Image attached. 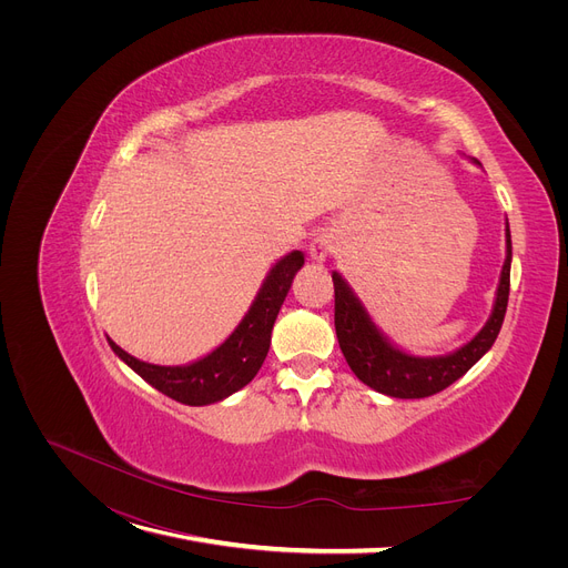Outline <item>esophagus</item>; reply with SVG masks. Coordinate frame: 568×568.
<instances>
[{
    "instance_id": "34e87169",
    "label": "esophagus",
    "mask_w": 568,
    "mask_h": 568,
    "mask_svg": "<svg viewBox=\"0 0 568 568\" xmlns=\"http://www.w3.org/2000/svg\"><path fill=\"white\" fill-rule=\"evenodd\" d=\"M334 234L332 232H320V234H315L313 236V242H311V248H308V253H311V260H315V262H324L326 257H329L332 253H334Z\"/></svg>"
}]
</instances>
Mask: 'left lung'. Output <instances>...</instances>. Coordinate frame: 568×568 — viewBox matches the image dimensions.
<instances>
[{"label":"left lung","instance_id":"left-lung-1","mask_svg":"<svg viewBox=\"0 0 568 568\" xmlns=\"http://www.w3.org/2000/svg\"><path fill=\"white\" fill-rule=\"evenodd\" d=\"M479 163V161H474ZM336 311L334 324L338 345L352 373L371 389L392 398H428L463 377L493 347L509 304L511 287V232L506 223V260L497 287L493 315L467 345L446 356H412L386 341L371 322L366 308L349 285L334 272Z\"/></svg>","mask_w":568,"mask_h":568}]
</instances>
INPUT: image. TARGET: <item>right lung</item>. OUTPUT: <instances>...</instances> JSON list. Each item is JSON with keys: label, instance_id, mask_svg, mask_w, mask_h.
I'll list each match as a JSON object with an SVG mask.
<instances>
[{"label": "right lung", "instance_id": "add662e5", "mask_svg": "<svg viewBox=\"0 0 568 568\" xmlns=\"http://www.w3.org/2000/svg\"><path fill=\"white\" fill-rule=\"evenodd\" d=\"M304 266V253L292 251L278 260L272 272L266 274L255 302L251 304L246 317L239 322L232 336L219 345L204 359L189 366H154L135 359L116 343H110L112 352L129 364L144 382H149L161 394L184 405H212L219 403L244 386L262 368L276 315L290 292L294 274Z\"/></svg>", "mask_w": 568, "mask_h": 568}]
</instances>
